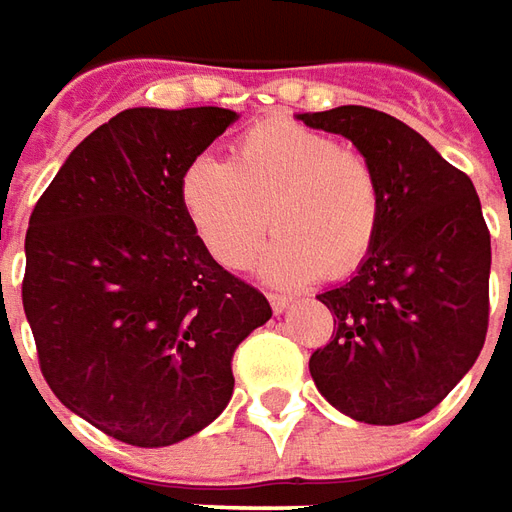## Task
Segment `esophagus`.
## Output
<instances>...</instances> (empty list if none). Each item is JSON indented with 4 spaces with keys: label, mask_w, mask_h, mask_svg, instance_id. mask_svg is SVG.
I'll return each mask as SVG.
<instances>
[{
    "label": "esophagus",
    "mask_w": 512,
    "mask_h": 512,
    "mask_svg": "<svg viewBox=\"0 0 512 512\" xmlns=\"http://www.w3.org/2000/svg\"><path fill=\"white\" fill-rule=\"evenodd\" d=\"M270 306H273V311L275 314H281V311H284L286 306H289V303H292V297H286V295H275V292H270Z\"/></svg>",
    "instance_id": "1"
}]
</instances>
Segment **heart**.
<instances>
[{
    "label": "heart",
    "mask_w": 512,
    "mask_h": 512,
    "mask_svg": "<svg viewBox=\"0 0 512 512\" xmlns=\"http://www.w3.org/2000/svg\"><path fill=\"white\" fill-rule=\"evenodd\" d=\"M181 206L212 259L245 270L273 226L264 273L281 284L344 278L372 253L386 195L372 159L292 118L239 134L231 165L195 157L179 181Z\"/></svg>",
    "instance_id": "obj_1"
}]
</instances>
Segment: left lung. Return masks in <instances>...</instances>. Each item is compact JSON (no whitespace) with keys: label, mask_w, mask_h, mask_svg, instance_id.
Masks as SVG:
<instances>
[{"label":"left lung","mask_w":512,"mask_h":512,"mask_svg":"<svg viewBox=\"0 0 512 512\" xmlns=\"http://www.w3.org/2000/svg\"><path fill=\"white\" fill-rule=\"evenodd\" d=\"M372 159L386 217L347 284L317 295L331 342L308 358L333 408L366 424L430 413L469 372L488 333L491 231L471 179L397 118L369 107L297 115Z\"/></svg>","instance_id":"left-lung-1"}]
</instances>
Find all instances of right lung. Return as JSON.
Returning <instances> with one entry per match:
<instances>
[{"instance_id": "right-lung-1", "label": "right lung", "mask_w": 512, "mask_h": 512, "mask_svg": "<svg viewBox=\"0 0 512 512\" xmlns=\"http://www.w3.org/2000/svg\"><path fill=\"white\" fill-rule=\"evenodd\" d=\"M237 121L223 107H134L88 134L27 228L21 281L54 397L132 447L215 422L234 350L273 317L212 259L181 206L184 168Z\"/></svg>"}]
</instances>
